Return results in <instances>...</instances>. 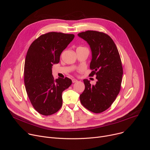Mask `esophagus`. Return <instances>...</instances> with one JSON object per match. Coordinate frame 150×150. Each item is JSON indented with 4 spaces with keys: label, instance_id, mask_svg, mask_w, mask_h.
<instances>
[{
    "label": "esophagus",
    "instance_id": "34e87169",
    "mask_svg": "<svg viewBox=\"0 0 150 150\" xmlns=\"http://www.w3.org/2000/svg\"><path fill=\"white\" fill-rule=\"evenodd\" d=\"M72 81L73 83H75V82H76L78 81V80L76 79H75V78H74V79H72Z\"/></svg>",
    "mask_w": 150,
    "mask_h": 150
}]
</instances>
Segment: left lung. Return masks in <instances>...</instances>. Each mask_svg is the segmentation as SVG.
I'll return each mask as SVG.
<instances>
[{
	"instance_id": "left-lung-1",
	"label": "left lung",
	"mask_w": 150,
	"mask_h": 150,
	"mask_svg": "<svg viewBox=\"0 0 150 150\" xmlns=\"http://www.w3.org/2000/svg\"><path fill=\"white\" fill-rule=\"evenodd\" d=\"M78 35L87 42L92 59L90 76L96 75L95 85L85 79V90L80 95L81 104L88 110L100 113L109 108L119 93L123 75L120 57L111 37L102 32L87 31Z\"/></svg>"
}]
</instances>
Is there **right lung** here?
<instances>
[{
  "label": "right lung",
  "instance_id": "right-lung-1",
  "mask_svg": "<svg viewBox=\"0 0 150 150\" xmlns=\"http://www.w3.org/2000/svg\"><path fill=\"white\" fill-rule=\"evenodd\" d=\"M74 34L50 32L40 35L30 45L25 61L24 83L28 98L36 111L49 116L62 105V92L72 84L71 79H54L52 66L73 40Z\"/></svg>",
  "mask_w": 150,
  "mask_h": 150
}]
</instances>
